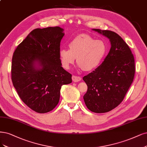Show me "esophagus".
Returning a JSON list of instances; mask_svg holds the SVG:
<instances>
[{
  "mask_svg": "<svg viewBox=\"0 0 147 147\" xmlns=\"http://www.w3.org/2000/svg\"><path fill=\"white\" fill-rule=\"evenodd\" d=\"M72 80L74 82H80V81L82 80V78H81L80 77H77V76L73 75L72 76Z\"/></svg>",
  "mask_w": 147,
  "mask_h": 147,
  "instance_id": "obj_1",
  "label": "esophagus"
}]
</instances>
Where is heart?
<instances>
[{
	"mask_svg": "<svg viewBox=\"0 0 147 147\" xmlns=\"http://www.w3.org/2000/svg\"><path fill=\"white\" fill-rule=\"evenodd\" d=\"M69 49H61L59 56L63 67L69 69L76 58L79 67L84 71H90L102 63L107 52L106 44L100 39H94L86 34H81L70 42Z\"/></svg>",
	"mask_w": 147,
	"mask_h": 147,
	"instance_id": "b5f03b06",
	"label": "heart"
}]
</instances>
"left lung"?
Returning a JSON list of instances; mask_svg holds the SVG:
<instances>
[{"label": "left lung", "instance_id": "left-lung-1", "mask_svg": "<svg viewBox=\"0 0 147 147\" xmlns=\"http://www.w3.org/2000/svg\"><path fill=\"white\" fill-rule=\"evenodd\" d=\"M92 30L107 37L111 47L103 63L83 78L88 86L83 98L92 112L104 113L123 101L134 80V58L128 44L118 34L110 30Z\"/></svg>", "mask_w": 147, "mask_h": 147}]
</instances>
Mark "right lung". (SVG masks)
Returning a JSON list of instances; mask_svg holds the SVG:
<instances>
[{
	"label": "right lung",
	"instance_id": "add662e5",
	"mask_svg": "<svg viewBox=\"0 0 147 147\" xmlns=\"http://www.w3.org/2000/svg\"><path fill=\"white\" fill-rule=\"evenodd\" d=\"M63 31L59 27L34 29L13 53V84L22 102L38 113L53 110L62 86L72 83L59 56Z\"/></svg>",
	"mask_w": 147,
	"mask_h": 147
}]
</instances>
